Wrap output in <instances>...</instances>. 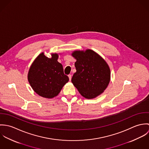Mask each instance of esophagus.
I'll list each match as a JSON object with an SVG mask.
<instances>
[{"instance_id": "obj_1", "label": "esophagus", "mask_w": 149, "mask_h": 149, "mask_svg": "<svg viewBox=\"0 0 149 149\" xmlns=\"http://www.w3.org/2000/svg\"><path fill=\"white\" fill-rule=\"evenodd\" d=\"M68 77H69V80L70 81V80H71V79H72V76H71V74H69V75H68Z\"/></svg>"}]
</instances>
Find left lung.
I'll use <instances>...</instances> for the list:
<instances>
[{
    "instance_id": "left-lung-1",
    "label": "left lung",
    "mask_w": 149,
    "mask_h": 149,
    "mask_svg": "<svg viewBox=\"0 0 149 149\" xmlns=\"http://www.w3.org/2000/svg\"><path fill=\"white\" fill-rule=\"evenodd\" d=\"M76 72L72 82L80 93L86 99H93L106 89L110 81V69L106 62L92 50L75 51Z\"/></svg>"
}]
</instances>
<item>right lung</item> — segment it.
I'll list each match as a JSON object with an SVG mask.
<instances>
[{
	"label": "right lung",
	"instance_id": "right-lung-1",
	"mask_svg": "<svg viewBox=\"0 0 149 149\" xmlns=\"http://www.w3.org/2000/svg\"><path fill=\"white\" fill-rule=\"evenodd\" d=\"M57 54L52 58L40 54L31 65L28 73V80L33 90L46 98L56 96L68 81L62 64L57 61Z\"/></svg>",
	"mask_w": 149,
	"mask_h": 149
}]
</instances>
